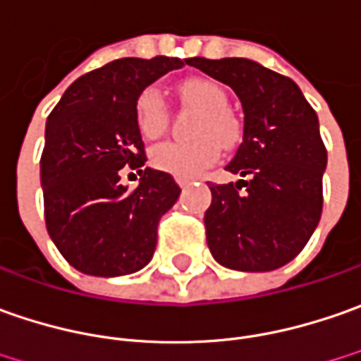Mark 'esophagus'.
<instances>
[{"instance_id": "34e87169", "label": "esophagus", "mask_w": 361, "mask_h": 361, "mask_svg": "<svg viewBox=\"0 0 361 361\" xmlns=\"http://www.w3.org/2000/svg\"><path fill=\"white\" fill-rule=\"evenodd\" d=\"M176 181H178V185H180V188H185V185H190V181L181 180V178H178V180H176Z\"/></svg>"}]
</instances>
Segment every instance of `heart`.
<instances>
[{"label": "heart", "mask_w": 361, "mask_h": 361, "mask_svg": "<svg viewBox=\"0 0 361 361\" xmlns=\"http://www.w3.org/2000/svg\"><path fill=\"white\" fill-rule=\"evenodd\" d=\"M185 106L200 111L193 142H166L149 154L152 166L181 180H192L219 157V143L231 145L240 137V121L228 109V94L209 78H188L176 85ZM135 126L145 140H157L168 126V107L156 87H145L135 99Z\"/></svg>", "instance_id": "obj_1"}]
</instances>
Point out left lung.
<instances>
[{"instance_id":"left-lung-1","label":"left lung","mask_w":361,"mask_h":361,"mask_svg":"<svg viewBox=\"0 0 361 361\" xmlns=\"http://www.w3.org/2000/svg\"><path fill=\"white\" fill-rule=\"evenodd\" d=\"M230 85L243 109V140L226 166L245 180L209 185L205 238L214 259L238 271H271L304 250L322 216L328 154L316 111L286 75L254 59L190 57Z\"/></svg>"}]
</instances>
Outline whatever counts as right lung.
Wrapping results in <instances>:
<instances>
[{
  "label": "right lung",
  "mask_w": 361,
  "mask_h": 361,
  "mask_svg": "<svg viewBox=\"0 0 361 361\" xmlns=\"http://www.w3.org/2000/svg\"><path fill=\"white\" fill-rule=\"evenodd\" d=\"M185 63L166 56L109 61L73 81L47 118L39 161L45 226L81 274L128 276L154 257L157 224L181 190L169 173L145 168L130 192L118 171L145 164L137 95Z\"/></svg>",
  "instance_id": "right-lung-1"
}]
</instances>
